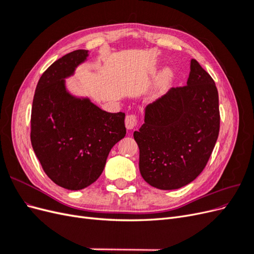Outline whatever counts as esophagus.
<instances>
[{
  "mask_svg": "<svg viewBox=\"0 0 254 254\" xmlns=\"http://www.w3.org/2000/svg\"><path fill=\"white\" fill-rule=\"evenodd\" d=\"M137 125V119L135 115L133 114H129L125 119V126L128 130H132L134 127Z\"/></svg>",
  "mask_w": 254,
  "mask_h": 254,
  "instance_id": "1",
  "label": "esophagus"
}]
</instances>
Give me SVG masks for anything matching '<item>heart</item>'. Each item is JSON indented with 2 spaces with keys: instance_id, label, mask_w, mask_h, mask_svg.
Listing matches in <instances>:
<instances>
[{
  "instance_id": "heart-1",
  "label": "heart",
  "mask_w": 254,
  "mask_h": 254,
  "mask_svg": "<svg viewBox=\"0 0 254 254\" xmlns=\"http://www.w3.org/2000/svg\"><path fill=\"white\" fill-rule=\"evenodd\" d=\"M173 77H174V71L170 66L164 67L163 70L160 72V74L157 77L155 87H153V90L149 95L150 101H157L158 98H160L165 93L168 86H170V83L173 80Z\"/></svg>"
}]
</instances>
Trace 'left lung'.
Segmentation results:
<instances>
[{"instance_id":"obj_1","label":"left lung","mask_w":254,"mask_h":254,"mask_svg":"<svg viewBox=\"0 0 254 254\" xmlns=\"http://www.w3.org/2000/svg\"><path fill=\"white\" fill-rule=\"evenodd\" d=\"M219 121L215 82L191 59L187 86L171 88L146 107L144 124L133 132L143 179L164 190L194 181L211 157Z\"/></svg>"}]
</instances>
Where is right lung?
Wrapping results in <instances>:
<instances>
[{
	"mask_svg": "<svg viewBox=\"0 0 254 254\" xmlns=\"http://www.w3.org/2000/svg\"><path fill=\"white\" fill-rule=\"evenodd\" d=\"M88 57L87 50L71 52L42 74L30 119V141L43 171L54 183L71 190L98 179L111 148L126 134L125 113L106 112L66 88L65 78Z\"/></svg>",
	"mask_w": 254,
	"mask_h": 254,
	"instance_id": "right-lung-1",
	"label": "right lung"
}]
</instances>
